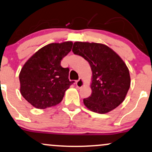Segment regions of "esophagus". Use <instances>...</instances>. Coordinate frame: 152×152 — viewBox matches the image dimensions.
I'll return each instance as SVG.
<instances>
[{
	"label": "esophagus",
	"mask_w": 152,
	"mask_h": 152,
	"mask_svg": "<svg viewBox=\"0 0 152 152\" xmlns=\"http://www.w3.org/2000/svg\"><path fill=\"white\" fill-rule=\"evenodd\" d=\"M83 86H84L83 80L81 78H80L79 79L76 81V86H77L78 88H81V87H83Z\"/></svg>",
	"instance_id": "obj_1"
}]
</instances>
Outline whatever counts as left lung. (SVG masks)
<instances>
[{"label": "left lung", "mask_w": 152, "mask_h": 152, "mask_svg": "<svg viewBox=\"0 0 152 152\" xmlns=\"http://www.w3.org/2000/svg\"><path fill=\"white\" fill-rule=\"evenodd\" d=\"M73 52L85 58L92 71L91 96L83 99L93 112L105 114L125 100L130 86L129 69L120 56L107 45L76 42Z\"/></svg>", "instance_id": "1"}]
</instances>
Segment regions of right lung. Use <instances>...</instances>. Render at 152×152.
Listing matches in <instances>:
<instances>
[{
  "label": "right lung",
  "mask_w": 152,
  "mask_h": 152,
  "mask_svg": "<svg viewBox=\"0 0 152 152\" xmlns=\"http://www.w3.org/2000/svg\"><path fill=\"white\" fill-rule=\"evenodd\" d=\"M72 42L52 43L43 47L29 58L19 74L23 98L38 109L56 105L74 81L69 79V68L61 59L72 48Z\"/></svg>",
  "instance_id": "add662e5"
}]
</instances>
